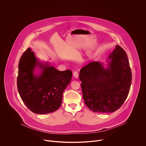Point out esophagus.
Segmentation results:
<instances>
[{
    "instance_id": "obj_1",
    "label": "esophagus",
    "mask_w": 146,
    "mask_h": 146,
    "mask_svg": "<svg viewBox=\"0 0 146 146\" xmlns=\"http://www.w3.org/2000/svg\"><path fill=\"white\" fill-rule=\"evenodd\" d=\"M73 75H74V78H76V79H78L79 74H78V72L77 71H75V72H74V73H73Z\"/></svg>"
}]
</instances>
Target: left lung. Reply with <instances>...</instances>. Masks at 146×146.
Returning <instances> with one entry per match:
<instances>
[{"label": "left lung", "instance_id": "8db88e82", "mask_svg": "<svg viewBox=\"0 0 146 146\" xmlns=\"http://www.w3.org/2000/svg\"><path fill=\"white\" fill-rule=\"evenodd\" d=\"M107 61L106 68L103 63L94 61L80 71L84 101L93 112H115L129 92L132 76L125 50L116 45Z\"/></svg>", "mask_w": 146, "mask_h": 146}]
</instances>
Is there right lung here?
I'll return each instance as SVG.
<instances>
[{"mask_svg": "<svg viewBox=\"0 0 146 146\" xmlns=\"http://www.w3.org/2000/svg\"><path fill=\"white\" fill-rule=\"evenodd\" d=\"M41 70L36 74L35 68ZM72 71H60L48 62L39 61L30 48L25 50L19 64L17 88L21 99L33 112H53L61 106L63 93L71 82Z\"/></svg>", "mask_w": 146, "mask_h": 146, "instance_id": "1", "label": "right lung"}]
</instances>
